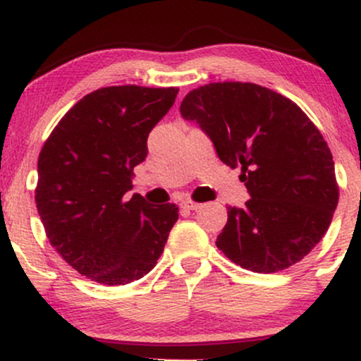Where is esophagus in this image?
I'll use <instances>...</instances> for the list:
<instances>
[{"label":"esophagus","instance_id":"1","mask_svg":"<svg viewBox=\"0 0 361 361\" xmlns=\"http://www.w3.org/2000/svg\"><path fill=\"white\" fill-rule=\"evenodd\" d=\"M181 207H183V209H188V210H197L198 207H200V204H197V202H193V200H185V202H181Z\"/></svg>","mask_w":361,"mask_h":361}]
</instances>
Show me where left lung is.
<instances>
[{"mask_svg":"<svg viewBox=\"0 0 361 361\" xmlns=\"http://www.w3.org/2000/svg\"><path fill=\"white\" fill-rule=\"evenodd\" d=\"M212 139L229 168H241L251 198L227 207L217 247L233 263L276 273L299 263L329 229L339 186L329 146L300 106L255 82H209L180 106Z\"/></svg>","mask_w":361,"mask_h":361,"instance_id":"8db88e82","label":"left lung"}]
</instances>
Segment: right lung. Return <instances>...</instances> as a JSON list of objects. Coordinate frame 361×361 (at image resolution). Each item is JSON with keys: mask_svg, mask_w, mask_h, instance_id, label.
I'll return each mask as SVG.
<instances>
[{"mask_svg": "<svg viewBox=\"0 0 361 361\" xmlns=\"http://www.w3.org/2000/svg\"><path fill=\"white\" fill-rule=\"evenodd\" d=\"M178 88L106 86L59 120L39 154L35 204L45 234L80 275L103 285L142 279L163 255L178 207L127 198L147 135Z\"/></svg>", "mask_w": 361, "mask_h": 361, "instance_id": "right-lung-1", "label": "right lung"}]
</instances>
